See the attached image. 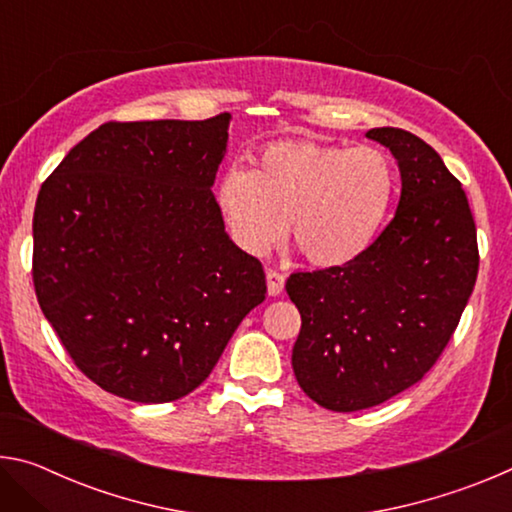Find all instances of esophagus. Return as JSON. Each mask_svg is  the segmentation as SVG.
<instances>
[{
    "label": "esophagus",
    "instance_id": "obj_1",
    "mask_svg": "<svg viewBox=\"0 0 512 512\" xmlns=\"http://www.w3.org/2000/svg\"><path fill=\"white\" fill-rule=\"evenodd\" d=\"M266 287H268V296H280L284 291V275L273 271V268H268L266 271Z\"/></svg>",
    "mask_w": 512,
    "mask_h": 512
}]
</instances>
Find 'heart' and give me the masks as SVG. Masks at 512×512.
Segmentation results:
<instances>
[{
    "instance_id": "b5f03b06",
    "label": "heart",
    "mask_w": 512,
    "mask_h": 512,
    "mask_svg": "<svg viewBox=\"0 0 512 512\" xmlns=\"http://www.w3.org/2000/svg\"><path fill=\"white\" fill-rule=\"evenodd\" d=\"M391 162L372 146L277 142L253 169L230 167L216 187L237 244L262 257L287 232L309 264L327 268L359 257L393 201Z\"/></svg>"
}]
</instances>
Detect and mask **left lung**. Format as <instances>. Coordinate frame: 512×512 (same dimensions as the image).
I'll return each instance as SVG.
<instances>
[{
  "mask_svg": "<svg viewBox=\"0 0 512 512\" xmlns=\"http://www.w3.org/2000/svg\"><path fill=\"white\" fill-rule=\"evenodd\" d=\"M366 137L400 167L393 221L352 262L287 280L302 318L293 372L311 400L339 413L391 400L427 375L479 271L470 205L443 158L402 128Z\"/></svg>",
  "mask_w": 512,
  "mask_h": 512,
  "instance_id": "obj_1",
  "label": "left lung"
}]
</instances>
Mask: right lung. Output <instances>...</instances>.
Instances as JSON below:
<instances>
[{"mask_svg": "<svg viewBox=\"0 0 512 512\" xmlns=\"http://www.w3.org/2000/svg\"><path fill=\"white\" fill-rule=\"evenodd\" d=\"M230 119L110 121L40 187V309L83 375L124 400L192 393L266 298L212 194Z\"/></svg>", "mask_w": 512, "mask_h": 512, "instance_id": "1", "label": "right lung"}]
</instances>
